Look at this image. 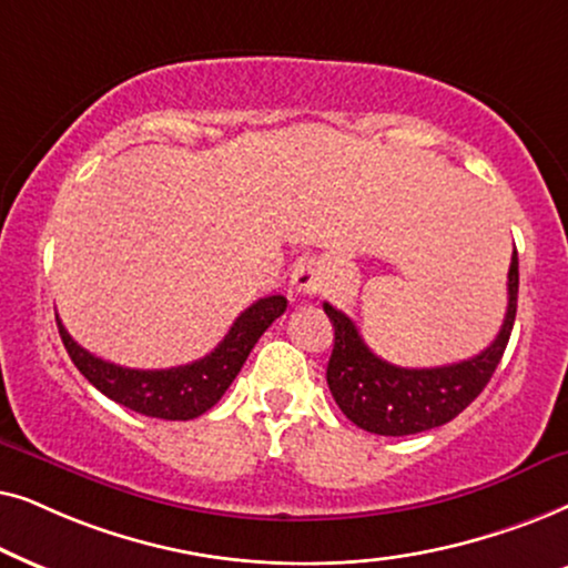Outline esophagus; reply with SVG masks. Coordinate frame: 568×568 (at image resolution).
<instances>
[{
    "label": "esophagus",
    "instance_id": "obj_1",
    "mask_svg": "<svg viewBox=\"0 0 568 568\" xmlns=\"http://www.w3.org/2000/svg\"><path fill=\"white\" fill-rule=\"evenodd\" d=\"M293 288L296 293H304V296H316V293L324 291L327 285V275H324L322 264L316 260H301L293 270Z\"/></svg>",
    "mask_w": 568,
    "mask_h": 568
}]
</instances>
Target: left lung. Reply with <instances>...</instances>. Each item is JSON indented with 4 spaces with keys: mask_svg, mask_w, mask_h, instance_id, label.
Wrapping results in <instances>:
<instances>
[{
    "mask_svg": "<svg viewBox=\"0 0 568 568\" xmlns=\"http://www.w3.org/2000/svg\"><path fill=\"white\" fill-rule=\"evenodd\" d=\"M506 291L509 304L494 343L473 358L436 368H403L382 361L363 343L351 316L324 304V314L335 327L327 384L339 410L358 428L379 436L420 434L457 418L486 389L509 343L519 293L517 248L511 252Z\"/></svg>",
    "mask_w": 568,
    "mask_h": 568,
    "instance_id": "1",
    "label": "left lung"
}]
</instances>
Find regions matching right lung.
Returning a JSON list of instances; mask_svg holds the SVG:
<instances>
[{
    "mask_svg": "<svg viewBox=\"0 0 568 568\" xmlns=\"http://www.w3.org/2000/svg\"><path fill=\"white\" fill-rule=\"evenodd\" d=\"M288 308L283 296L260 298L246 308L244 314L233 322L229 335L205 358L186 363V366L155 368V372H142V368H124L109 363L98 355L88 353L85 347L74 343L70 332L64 329L62 320L57 316L59 335L70 353L80 374L93 384L98 392L113 403L130 407V410L148 415V418L161 420H192L196 415L207 413L217 399L225 395L231 382L236 379L241 366L252 353L256 339L264 329Z\"/></svg>",
    "mask_w": 568,
    "mask_h": 568,
    "instance_id": "1",
    "label": "right lung"
}]
</instances>
